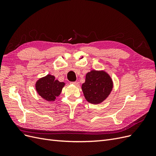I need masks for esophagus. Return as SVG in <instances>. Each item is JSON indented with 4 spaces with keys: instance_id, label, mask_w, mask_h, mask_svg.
Masks as SVG:
<instances>
[{
    "instance_id": "1",
    "label": "esophagus",
    "mask_w": 156,
    "mask_h": 156,
    "mask_svg": "<svg viewBox=\"0 0 156 156\" xmlns=\"http://www.w3.org/2000/svg\"><path fill=\"white\" fill-rule=\"evenodd\" d=\"M72 84H74L75 86H79V83L78 82V81H75V82H72Z\"/></svg>"
}]
</instances>
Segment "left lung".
<instances>
[{
	"label": "left lung",
	"instance_id": "1",
	"mask_svg": "<svg viewBox=\"0 0 156 156\" xmlns=\"http://www.w3.org/2000/svg\"><path fill=\"white\" fill-rule=\"evenodd\" d=\"M82 90L87 101L92 104L102 103L109 96L113 82L110 75L103 70H92L86 75Z\"/></svg>",
	"mask_w": 156,
	"mask_h": 156
}]
</instances>
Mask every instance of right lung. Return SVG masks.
Segmentation results:
<instances>
[{"label": "right lung", "mask_w": 156, "mask_h": 156, "mask_svg": "<svg viewBox=\"0 0 156 156\" xmlns=\"http://www.w3.org/2000/svg\"><path fill=\"white\" fill-rule=\"evenodd\" d=\"M64 85V82H60L55 79L53 75L48 74L37 80L35 87L37 93L42 98L48 101H54L60 94Z\"/></svg>", "instance_id": "1"}]
</instances>
